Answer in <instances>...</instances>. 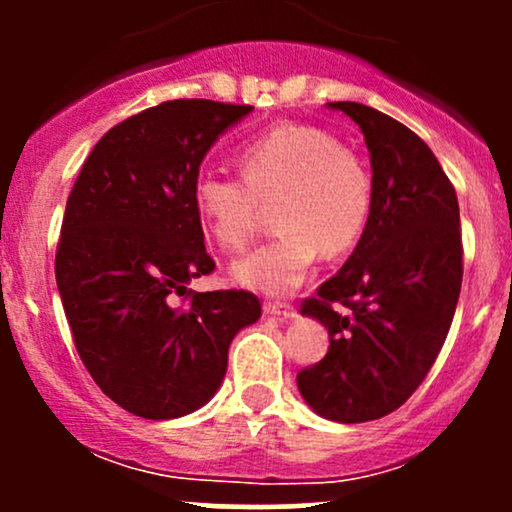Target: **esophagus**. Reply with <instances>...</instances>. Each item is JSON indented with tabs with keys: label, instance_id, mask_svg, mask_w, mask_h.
Returning a JSON list of instances; mask_svg holds the SVG:
<instances>
[{
	"label": "esophagus",
	"instance_id": "esophagus-1",
	"mask_svg": "<svg viewBox=\"0 0 512 512\" xmlns=\"http://www.w3.org/2000/svg\"><path fill=\"white\" fill-rule=\"evenodd\" d=\"M264 313L281 317V320H293V317H296V308L289 303H281V301H267L264 303Z\"/></svg>",
	"mask_w": 512,
	"mask_h": 512
}]
</instances>
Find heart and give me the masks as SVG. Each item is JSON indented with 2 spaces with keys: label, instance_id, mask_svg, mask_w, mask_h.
<instances>
[{
  "label": "heart",
  "instance_id": "obj_1",
  "mask_svg": "<svg viewBox=\"0 0 512 512\" xmlns=\"http://www.w3.org/2000/svg\"><path fill=\"white\" fill-rule=\"evenodd\" d=\"M243 180L202 173L192 204L223 250L248 248L264 209L281 233L233 264V279L248 289L281 296L303 284L320 250L354 248L373 204L366 163L317 127L281 125L252 139L238 154Z\"/></svg>",
  "mask_w": 512,
  "mask_h": 512
}]
</instances>
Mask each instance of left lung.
I'll use <instances>...</instances> for the list:
<instances>
[{"label": "left lung", "mask_w": 512, "mask_h": 512, "mask_svg": "<svg viewBox=\"0 0 512 512\" xmlns=\"http://www.w3.org/2000/svg\"><path fill=\"white\" fill-rule=\"evenodd\" d=\"M327 105L361 127L373 204L349 260L303 303L330 332V349L296 383L315 414L363 424L402 407L443 349L462 286L460 207L409 127L363 103Z\"/></svg>", "instance_id": "8db88e82"}]
</instances>
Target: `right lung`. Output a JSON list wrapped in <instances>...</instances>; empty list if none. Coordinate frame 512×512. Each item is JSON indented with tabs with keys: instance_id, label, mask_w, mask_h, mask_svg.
Listing matches in <instances>:
<instances>
[{
	"instance_id": "obj_1",
	"label": "right lung",
	"mask_w": 512,
	"mask_h": 512,
	"mask_svg": "<svg viewBox=\"0 0 512 512\" xmlns=\"http://www.w3.org/2000/svg\"><path fill=\"white\" fill-rule=\"evenodd\" d=\"M250 110L180 98L127 117L69 192L55 257L64 315L96 385L142 419L204 407L233 337L262 315L250 291L187 289L216 267L192 204L199 166Z\"/></svg>"
}]
</instances>
